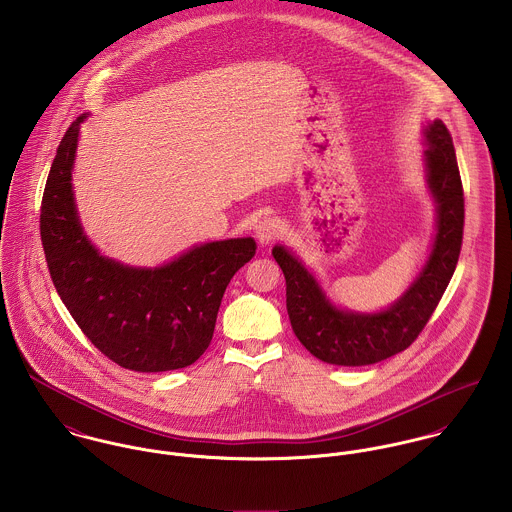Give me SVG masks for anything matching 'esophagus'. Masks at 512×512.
I'll return each mask as SVG.
<instances>
[{
	"label": "esophagus",
	"instance_id": "34e87169",
	"mask_svg": "<svg viewBox=\"0 0 512 512\" xmlns=\"http://www.w3.org/2000/svg\"><path fill=\"white\" fill-rule=\"evenodd\" d=\"M280 236V220L264 217L256 224V238L260 244H270Z\"/></svg>",
	"mask_w": 512,
	"mask_h": 512
}]
</instances>
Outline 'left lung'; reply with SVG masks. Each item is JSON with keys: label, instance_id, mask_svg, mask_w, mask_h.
<instances>
[{"label": "left lung", "instance_id": "obj_1", "mask_svg": "<svg viewBox=\"0 0 512 512\" xmlns=\"http://www.w3.org/2000/svg\"><path fill=\"white\" fill-rule=\"evenodd\" d=\"M424 167L436 203V234L426 264L394 303L363 313L335 305L313 272L284 244L272 254L286 276V305L293 333L319 361L337 366L380 363L408 349L426 327L461 252L463 187L451 136L441 120L424 126Z\"/></svg>", "mask_w": 512, "mask_h": 512}]
</instances>
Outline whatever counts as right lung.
<instances>
[{
  "instance_id": "add662e5",
  "label": "right lung",
  "mask_w": 512,
  "mask_h": 512,
  "mask_svg": "<svg viewBox=\"0 0 512 512\" xmlns=\"http://www.w3.org/2000/svg\"><path fill=\"white\" fill-rule=\"evenodd\" d=\"M82 114L67 130L41 205V240L53 284L90 343L116 365L165 372L193 365L211 345L232 276L256 254L254 238L197 244L155 268L106 258L88 240L74 203Z\"/></svg>"
}]
</instances>
